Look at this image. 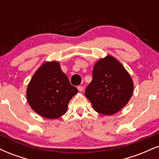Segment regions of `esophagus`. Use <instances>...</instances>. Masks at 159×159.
<instances>
[{
	"mask_svg": "<svg viewBox=\"0 0 159 159\" xmlns=\"http://www.w3.org/2000/svg\"><path fill=\"white\" fill-rule=\"evenodd\" d=\"M83 87H82V86H78V91H79V92H81V91H83Z\"/></svg>",
	"mask_w": 159,
	"mask_h": 159,
	"instance_id": "1",
	"label": "esophagus"
}]
</instances>
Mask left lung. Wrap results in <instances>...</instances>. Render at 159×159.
I'll list each match as a JSON object with an SVG mask.
<instances>
[{
	"mask_svg": "<svg viewBox=\"0 0 159 159\" xmlns=\"http://www.w3.org/2000/svg\"><path fill=\"white\" fill-rule=\"evenodd\" d=\"M133 90L130 74L118 60L107 54L95 63L93 80L86 88L85 96L96 112L111 116L126 105Z\"/></svg>",
	"mask_w": 159,
	"mask_h": 159,
	"instance_id": "obj_1",
	"label": "left lung"
}]
</instances>
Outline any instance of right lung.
I'll return each mask as SVG.
<instances>
[{
  "label": "right lung",
  "mask_w": 159,
  "mask_h": 159,
  "mask_svg": "<svg viewBox=\"0 0 159 159\" xmlns=\"http://www.w3.org/2000/svg\"><path fill=\"white\" fill-rule=\"evenodd\" d=\"M78 93L71 85L57 61L43 63L34 74L27 87L29 105L36 114L54 120L67 111L69 101Z\"/></svg>",
  "instance_id": "obj_1"
}]
</instances>
